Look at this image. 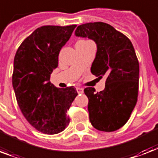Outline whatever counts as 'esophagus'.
Listing matches in <instances>:
<instances>
[{
	"label": "esophagus",
	"mask_w": 158,
	"mask_h": 158,
	"mask_svg": "<svg viewBox=\"0 0 158 158\" xmlns=\"http://www.w3.org/2000/svg\"><path fill=\"white\" fill-rule=\"evenodd\" d=\"M76 90L78 94H83L84 93V89H82V88H77Z\"/></svg>",
	"instance_id": "34e87169"
}]
</instances>
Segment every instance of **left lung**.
<instances>
[{
    "mask_svg": "<svg viewBox=\"0 0 158 158\" xmlns=\"http://www.w3.org/2000/svg\"><path fill=\"white\" fill-rule=\"evenodd\" d=\"M74 35L96 43L91 73L107 77L103 91L96 93L92 87L84 89L90 123L99 131H116L127 122L138 101L139 63L132 42L103 22L83 24Z\"/></svg>",
    "mask_w": 158,
    "mask_h": 158,
    "instance_id": "left-lung-1",
    "label": "left lung"
}]
</instances>
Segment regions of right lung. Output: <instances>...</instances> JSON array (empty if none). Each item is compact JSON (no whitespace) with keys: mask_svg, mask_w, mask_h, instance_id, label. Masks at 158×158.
<instances>
[{"mask_svg":"<svg viewBox=\"0 0 158 158\" xmlns=\"http://www.w3.org/2000/svg\"><path fill=\"white\" fill-rule=\"evenodd\" d=\"M76 25L37 28L18 48L12 85L17 103L31 125L45 134H56L69 123L67 111L78 93L74 86L60 89L50 83L61 48Z\"/></svg>","mask_w":158,"mask_h":158,"instance_id":"add662e5","label":"right lung"}]
</instances>
